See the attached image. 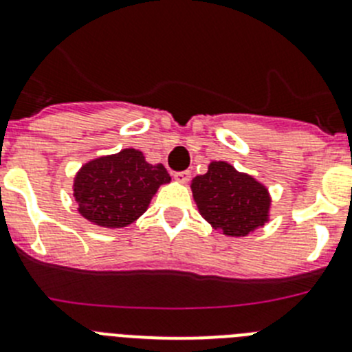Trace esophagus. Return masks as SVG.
<instances>
[{
	"label": "esophagus",
	"instance_id": "1",
	"mask_svg": "<svg viewBox=\"0 0 352 352\" xmlns=\"http://www.w3.org/2000/svg\"><path fill=\"white\" fill-rule=\"evenodd\" d=\"M174 179L178 183H186L190 179V173L188 170H179V173H174Z\"/></svg>",
	"mask_w": 352,
	"mask_h": 352
}]
</instances>
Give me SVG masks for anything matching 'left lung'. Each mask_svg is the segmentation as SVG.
Here are the masks:
<instances>
[{
	"instance_id": "left-lung-1",
	"label": "left lung",
	"mask_w": 352,
	"mask_h": 352,
	"mask_svg": "<svg viewBox=\"0 0 352 352\" xmlns=\"http://www.w3.org/2000/svg\"><path fill=\"white\" fill-rule=\"evenodd\" d=\"M192 194L204 219L227 236H247L268 222L266 186L227 162H211L206 174L195 176Z\"/></svg>"
}]
</instances>
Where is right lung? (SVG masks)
I'll return each mask as SVG.
<instances>
[{
    "label": "right lung",
    "instance_id": "1",
    "mask_svg": "<svg viewBox=\"0 0 352 352\" xmlns=\"http://www.w3.org/2000/svg\"><path fill=\"white\" fill-rule=\"evenodd\" d=\"M169 182V173L162 164L151 166L141 151L129 148L82 166L74 179V197L84 219L120 229L138 220L158 186Z\"/></svg>",
    "mask_w": 352,
    "mask_h": 352
}]
</instances>
